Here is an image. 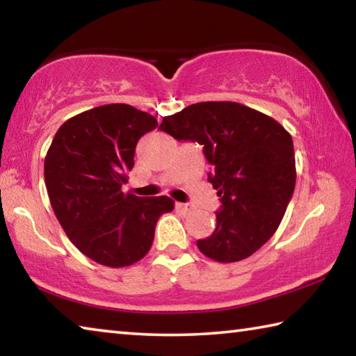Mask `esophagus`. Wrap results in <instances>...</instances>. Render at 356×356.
<instances>
[{"label": "esophagus", "mask_w": 356, "mask_h": 356, "mask_svg": "<svg viewBox=\"0 0 356 356\" xmlns=\"http://www.w3.org/2000/svg\"><path fill=\"white\" fill-rule=\"evenodd\" d=\"M176 209L177 210H182V212H188V210L191 209L188 204H184V202H176Z\"/></svg>", "instance_id": "34e87169"}]
</instances>
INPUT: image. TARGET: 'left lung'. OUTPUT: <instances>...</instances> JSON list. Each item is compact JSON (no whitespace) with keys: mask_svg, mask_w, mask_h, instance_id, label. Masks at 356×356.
<instances>
[{"mask_svg":"<svg viewBox=\"0 0 356 356\" xmlns=\"http://www.w3.org/2000/svg\"><path fill=\"white\" fill-rule=\"evenodd\" d=\"M160 130L201 144L221 207L197 248L216 262L256 252L278 229L295 188L292 136L280 122L236 102H201L163 118Z\"/></svg>","mask_w":356,"mask_h":356,"instance_id":"obj_1","label":"left lung"}]
</instances>
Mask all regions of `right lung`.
<instances>
[{"label": "right lung", "instance_id": "right-lung-1", "mask_svg": "<svg viewBox=\"0 0 356 356\" xmlns=\"http://www.w3.org/2000/svg\"><path fill=\"white\" fill-rule=\"evenodd\" d=\"M159 122L149 113L111 104L76 114L59 127L45 156L53 212L70 242L106 267H127L147 254L168 196L124 193L140 138Z\"/></svg>", "mask_w": 356, "mask_h": 356}]
</instances>
